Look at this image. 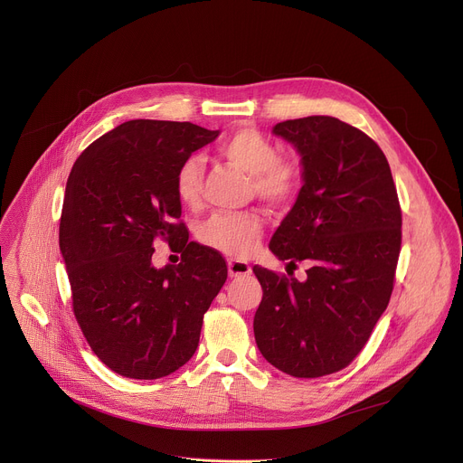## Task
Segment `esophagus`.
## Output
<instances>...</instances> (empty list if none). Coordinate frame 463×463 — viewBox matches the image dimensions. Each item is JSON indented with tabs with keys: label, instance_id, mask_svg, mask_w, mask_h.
I'll return each mask as SVG.
<instances>
[{
	"label": "esophagus",
	"instance_id": "obj_1",
	"mask_svg": "<svg viewBox=\"0 0 463 463\" xmlns=\"http://www.w3.org/2000/svg\"><path fill=\"white\" fill-rule=\"evenodd\" d=\"M229 275L231 277H243L250 273V266L243 260H229Z\"/></svg>",
	"mask_w": 463,
	"mask_h": 463
}]
</instances>
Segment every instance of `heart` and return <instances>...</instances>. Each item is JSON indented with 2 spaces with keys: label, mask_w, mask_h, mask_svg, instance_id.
I'll use <instances>...</instances> for the list:
<instances>
[{
  "label": "heart",
  "mask_w": 463,
  "mask_h": 463,
  "mask_svg": "<svg viewBox=\"0 0 463 463\" xmlns=\"http://www.w3.org/2000/svg\"><path fill=\"white\" fill-rule=\"evenodd\" d=\"M220 156L250 177V192L273 206L289 204L303 184V172L296 158L279 156L275 144L253 128H241L218 146ZM177 199L188 208L203 201V162L186 158L175 174ZM264 232V218L257 210L216 213L197 229V238L210 249L229 257H249Z\"/></svg>",
  "instance_id": "1"
}]
</instances>
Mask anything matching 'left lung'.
<instances>
[{
  "label": "left lung",
  "mask_w": 463,
  "mask_h": 463,
  "mask_svg": "<svg viewBox=\"0 0 463 463\" xmlns=\"http://www.w3.org/2000/svg\"><path fill=\"white\" fill-rule=\"evenodd\" d=\"M273 133L298 147L305 184L269 249L308 269L299 282L253 268L264 291L255 340L282 373L317 378L347 367L386 310L402 214L386 155L360 129L308 116L280 121Z\"/></svg>",
  "instance_id": "left-lung-1"
}]
</instances>
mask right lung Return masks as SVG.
Here are the masks:
<instances>
[{
    "instance_id": "obj_1",
    "label": "right lung",
    "mask_w": 463,
    "mask_h": 463,
    "mask_svg": "<svg viewBox=\"0 0 463 463\" xmlns=\"http://www.w3.org/2000/svg\"><path fill=\"white\" fill-rule=\"evenodd\" d=\"M218 135L190 121L131 119L71 167L59 227L71 308L94 354L121 376L153 381L184 365L227 280L218 250L188 241L175 194L179 165ZM156 239L182 253L179 267L152 266Z\"/></svg>"
}]
</instances>
